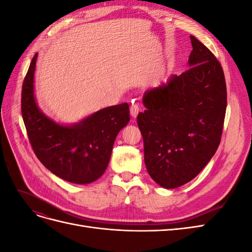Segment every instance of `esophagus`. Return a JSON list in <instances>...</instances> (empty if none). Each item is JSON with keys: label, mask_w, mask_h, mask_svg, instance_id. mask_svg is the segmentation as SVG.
I'll return each instance as SVG.
<instances>
[{"label": "esophagus", "mask_w": 252, "mask_h": 252, "mask_svg": "<svg viewBox=\"0 0 252 252\" xmlns=\"http://www.w3.org/2000/svg\"><path fill=\"white\" fill-rule=\"evenodd\" d=\"M140 110H141V108H140V106H139L138 104H132L131 107H130V114H131V117L135 119L136 117H138V114H139Z\"/></svg>", "instance_id": "esophagus-1"}]
</instances>
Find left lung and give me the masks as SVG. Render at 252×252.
I'll use <instances>...</instances> for the list:
<instances>
[{"instance_id":"8db88e82","label":"left lung","mask_w":252,"mask_h":252,"mask_svg":"<svg viewBox=\"0 0 252 252\" xmlns=\"http://www.w3.org/2000/svg\"><path fill=\"white\" fill-rule=\"evenodd\" d=\"M190 40L189 69L145 93L146 110L136 119L147 171L168 189L191 181L216 154L227 107L222 66L203 43Z\"/></svg>"}]
</instances>
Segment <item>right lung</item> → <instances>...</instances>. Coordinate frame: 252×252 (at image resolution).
Instances as JSON below:
<instances>
[{"instance_id": "right-lung-1", "label": "right lung", "mask_w": 252, "mask_h": 252, "mask_svg": "<svg viewBox=\"0 0 252 252\" xmlns=\"http://www.w3.org/2000/svg\"><path fill=\"white\" fill-rule=\"evenodd\" d=\"M32 58L22 86L21 109L28 139L40 162L57 177L75 184H89L107 168L114 140L130 120L129 105L104 108L72 126L57 124L37 107Z\"/></svg>"}]
</instances>
